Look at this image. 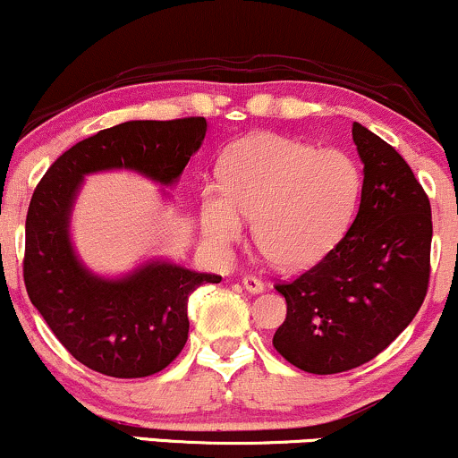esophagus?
<instances>
[{"mask_svg": "<svg viewBox=\"0 0 458 458\" xmlns=\"http://www.w3.org/2000/svg\"><path fill=\"white\" fill-rule=\"evenodd\" d=\"M243 286H245V291L254 293V295H259V293L265 291V284H262L259 277H254V276H245L243 277Z\"/></svg>", "mask_w": 458, "mask_h": 458, "instance_id": "esophagus-1", "label": "esophagus"}]
</instances>
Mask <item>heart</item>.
Listing matches in <instances>:
<instances>
[{
    "instance_id": "b5f03b06",
    "label": "heart",
    "mask_w": 458,
    "mask_h": 458,
    "mask_svg": "<svg viewBox=\"0 0 458 458\" xmlns=\"http://www.w3.org/2000/svg\"><path fill=\"white\" fill-rule=\"evenodd\" d=\"M219 176L224 187L208 185L199 198L204 239L225 251L254 219L256 245L286 271L317 265L343 241L364 191L349 152L267 131L236 140Z\"/></svg>"
}]
</instances>
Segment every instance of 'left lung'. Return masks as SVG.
I'll return each instance as SVG.
<instances>
[{
	"label": "left lung",
	"mask_w": 458,
	"mask_h": 458,
	"mask_svg": "<svg viewBox=\"0 0 458 458\" xmlns=\"http://www.w3.org/2000/svg\"><path fill=\"white\" fill-rule=\"evenodd\" d=\"M364 191L349 233L318 265L277 284L286 320L273 335L284 360L335 375L377 357L411 323L428 288L430 202L407 161L353 123Z\"/></svg>",
	"instance_id": "obj_1"
}]
</instances>
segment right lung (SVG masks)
Here are the masks:
<instances>
[{"label":"right lung","mask_w":458,"mask_h":458,"mask_svg":"<svg viewBox=\"0 0 458 458\" xmlns=\"http://www.w3.org/2000/svg\"><path fill=\"white\" fill-rule=\"evenodd\" d=\"M204 135V118L115 124L68 148L31 196L23 260L30 301L68 353L101 375L140 379L172 364L187 343L189 295L222 277L165 259H148L123 276L94 273L71 233L83 181L123 170L170 189Z\"/></svg>","instance_id":"right-lung-1"}]
</instances>
